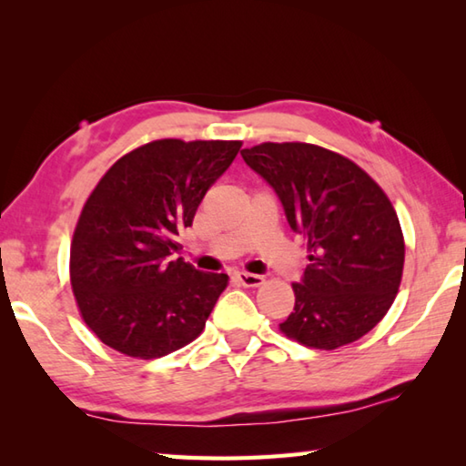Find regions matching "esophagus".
Masks as SVG:
<instances>
[{"label": "esophagus", "mask_w": 466, "mask_h": 466, "mask_svg": "<svg viewBox=\"0 0 466 466\" xmlns=\"http://www.w3.org/2000/svg\"><path fill=\"white\" fill-rule=\"evenodd\" d=\"M236 279H238V283H242V286H247V288H257L265 281L263 275H255V273H247V271L236 273Z\"/></svg>", "instance_id": "1"}]
</instances>
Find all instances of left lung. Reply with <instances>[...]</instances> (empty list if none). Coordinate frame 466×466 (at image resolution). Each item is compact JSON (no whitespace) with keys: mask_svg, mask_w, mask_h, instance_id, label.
<instances>
[{"mask_svg":"<svg viewBox=\"0 0 466 466\" xmlns=\"http://www.w3.org/2000/svg\"><path fill=\"white\" fill-rule=\"evenodd\" d=\"M242 160L269 185L288 224L309 240L294 312L279 329L317 350L358 341L389 312L405 242L389 197L358 164L312 144H261Z\"/></svg>","mask_w":466,"mask_h":466,"instance_id":"8db88e82","label":"left lung"}]
</instances>
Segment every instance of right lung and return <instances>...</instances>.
Here are the masks:
<instances>
[{
    "label": "right lung",
    "instance_id": "add662e5",
    "mask_svg": "<svg viewBox=\"0 0 466 466\" xmlns=\"http://www.w3.org/2000/svg\"><path fill=\"white\" fill-rule=\"evenodd\" d=\"M240 141L157 139L116 160L77 219L69 275L80 312L102 343L152 360L191 343L228 286L172 258L208 188Z\"/></svg>",
    "mask_w": 466,
    "mask_h": 466
}]
</instances>
